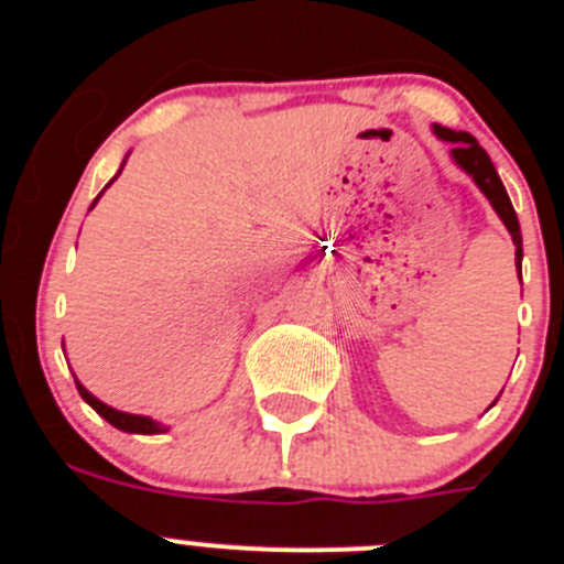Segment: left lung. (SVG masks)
I'll return each instance as SVG.
<instances>
[{
  "instance_id": "obj_1",
  "label": "left lung",
  "mask_w": 564,
  "mask_h": 564,
  "mask_svg": "<svg viewBox=\"0 0 564 564\" xmlns=\"http://www.w3.org/2000/svg\"><path fill=\"white\" fill-rule=\"evenodd\" d=\"M435 134L441 138V141L452 143V158H455L457 166H460L466 174H471V181L480 186V192L486 194L488 203H491V206H495V212L500 214V220L506 223L508 234H511V239H514L517 268H520V262H522L520 220H517L514 206H511V200H508L506 186H502L500 174H497L495 163H491V158L486 154V149H482L480 143H477L468 132H455V129L441 127V123H435Z\"/></svg>"
}]
</instances>
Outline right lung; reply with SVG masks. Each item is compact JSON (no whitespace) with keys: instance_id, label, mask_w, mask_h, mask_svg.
Listing matches in <instances>:
<instances>
[{"instance_id":"add662e5","label":"right lung","mask_w":564,"mask_h":564,"mask_svg":"<svg viewBox=\"0 0 564 564\" xmlns=\"http://www.w3.org/2000/svg\"><path fill=\"white\" fill-rule=\"evenodd\" d=\"M123 163H127V161H123ZM118 174H121V172H118ZM118 174H115V177H118ZM115 177H112V181H115ZM112 181H109V183H112ZM109 183H107V186H109ZM101 194H98V197H101ZM98 197H96V200H93V206H96V203H98ZM93 206H89V208H93ZM76 387H78V392H82L84 401H87L89 406H93V410H96L98 415L104 417V421L112 423L115 430L134 432V435H161V432H166V426H163V423H158V421H152V417H147V415H129V412L112 410V406H107V403H104V401H98V398L93 395V392L84 390L82 381H76Z\"/></svg>"}]
</instances>
